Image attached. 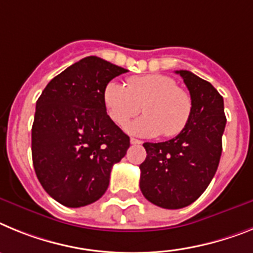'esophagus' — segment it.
<instances>
[{"label":"esophagus","instance_id":"34e87169","mask_svg":"<svg viewBox=\"0 0 253 253\" xmlns=\"http://www.w3.org/2000/svg\"><path fill=\"white\" fill-rule=\"evenodd\" d=\"M129 142H131L132 145L141 144V141H140V140H137V139H135V137H131V139H129Z\"/></svg>","mask_w":253,"mask_h":253}]
</instances>
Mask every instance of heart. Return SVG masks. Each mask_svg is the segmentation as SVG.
<instances>
[{
  "label": "heart",
  "mask_w": 253,
  "mask_h": 253,
  "mask_svg": "<svg viewBox=\"0 0 253 253\" xmlns=\"http://www.w3.org/2000/svg\"><path fill=\"white\" fill-rule=\"evenodd\" d=\"M105 111L114 124L124 126L136 114L142 116L127 125L132 135L153 137L163 133L167 137L178 135L187 126L192 113V99L186 90L166 75L133 76L126 86L111 81L103 91Z\"/></svg>",
  "instance_id": "heart-1"
}]
</instances>
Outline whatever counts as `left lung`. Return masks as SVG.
<instances>
[{"label":"left lung","mask_w":253,"mask_h":253,"mask_svg":"<svg viewBox=\"0 0 253 253\" xmlns=\"http://www.w3.org/2000/svg\"><path fill=\"white\" fill-rule=\"evenodd\" d=\"M192 99L187 126L164 142H145L140 188L145 199L164 209H182L196 201L211 182L221 155L227 118L223 96L210 83L187 70L175 71Z\"/></svg>","instance_id":"obj_1"}]
</instances>
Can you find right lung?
I'll return each mask as SVG.
<instances>
[{"instance_id":"right-lung-1","label":"right lung","mask_w":253,"mask_h":253,"mask_svg":"<svg viewBox=\"0 0 253 253\" xmlns=\"http://www.w3.org/2000/svg\"><path fill=\"white\" fill-rule=\"evenodd\" d=\"M127 72L99 57H85L48 83L32 127L35 174L50 197L67 208L95 203L108 188L113 164L129 137L109 118L103 91Z\"/></svg>"}]
</instances>
